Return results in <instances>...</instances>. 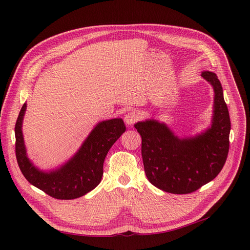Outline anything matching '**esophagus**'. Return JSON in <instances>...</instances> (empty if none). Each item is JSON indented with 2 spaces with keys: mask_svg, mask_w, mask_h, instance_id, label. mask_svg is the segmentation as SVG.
I'll return each mask as SVG.
<instances>
[{
  "mask_svg": "<svg viewBox=\"0 0 250 250\" xmlns=\"http://www.w3.org/2000/svg\"><path fill=\"white\" fill-rule=\"evenodd\" d=\"M139 120V115L138 113H136L135 111H128L125 115V123L127 125H130L135 124L137 121Z\"/></svg>",
  "mask_w": 250,
  "mask_h": 250,
  "instance_id": "34e87169",
  "label": "esophagus"
}]
</instances>
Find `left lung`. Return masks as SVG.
Instances as JSON below:
<instances>
[{
  "instance_id": "left-lung-1",
  "label": "left lung",
  "mask_w": 250,
  "mask_h": 250,
  "mask_svg": "<svg viewBox=\"0 0 250 250\" xmlns=\"http://www.w3.org/2000/svg\"><path fill=\"white\" fill-rule=\"evenodd\" d=\"M202 77L214 90L211 125L202 133L180 138L154 118L135 125L147 178L166 192L195 191L220 173L227 159L231 123L223 88L215 73L204 71Z\"/></svg>"
}]
</instances>
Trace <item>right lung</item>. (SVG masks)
Listing matches in <instances>:
<instances>
[{"label":"right lung","mask_w":250,"mask_h":250,"mask_svg":"<svg viewBox=\"0 0 250 250\" xmlns=\"http://www.w3.org/2000/svg\"><path fill=\"white\" fill-rule=\"evenodd\" d=\"M27 104L19 112L16 125V158L24 177L32 186L58 200H74L94 189L103 175V163L109 149L125 132L120 117L98 123L73 157L56 169L41 170L28 158L22 124Z\"/></svg>","instance_id":"obj_1"}]
</instances>
